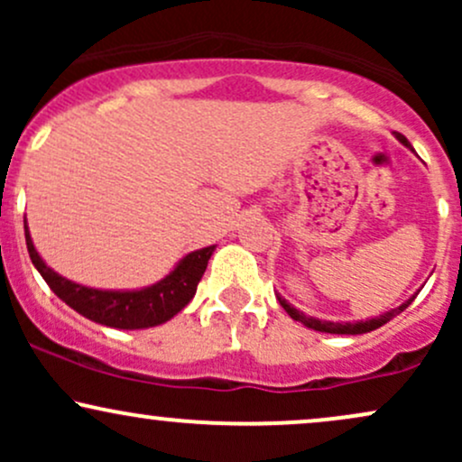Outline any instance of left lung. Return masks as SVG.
I'll list each match as a JSON object with an SVG mask.
<instances>
[{
	"instance_id": "8db88e82",
	"label": "left lung",
	"mask_w": 462,
	"mask_h": 462,
	"mask_svg": "<svg viewBox=\"0 0 462 462\" xmlns=\"http://www.w3.org/2000/svg\"><path fill=\"white\" fill-rule=\"evenodd\" d=\"M393 136H395L397 141L402 143V145L408 147V150L412 152V145H411V143L406 141V136H402L400 132H393ZM417 293H419V291H417ZM417 293H415V295H411V298H408L406 301H402V304L397 306V309H391V310L383 312V315L371 317V319H365V321H328V319H319V317L304 315V312L295 309L293 304H289V301H286L280 293H275V298H278L280 306H282V309H284L286 312H289L291 319H293V321H300V323H304V326H306V328H310V330H317V332H328V334H347V337H349V334H365V332L375 330V328L384 326L386 321H391V319H393V317L400 315L402 310H406L408 306L412 304V300L417 298Z\"/></svg>"
}]
</instances>
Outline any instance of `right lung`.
Segmentation results:
<instances>
[{"label": "right lung", "instance_id": "obj_1", "mask_svg": "<svg viewBox=\"0 0 462 462\" xmlns=\"http://www.w3.org/2000/svg\"><path fill=\"white\" fill-rule=\"evenodd\" d=\"M23 227L32 264L58 298L87 319L119 330H145L173 319L193 300L201 275L215 252V245L189 252L162 280L143 289H93L54 272L36 252L28 219L23 221Z\"/></svg>", "mask_w": 462, "mask_h": 462}]
</instances>
